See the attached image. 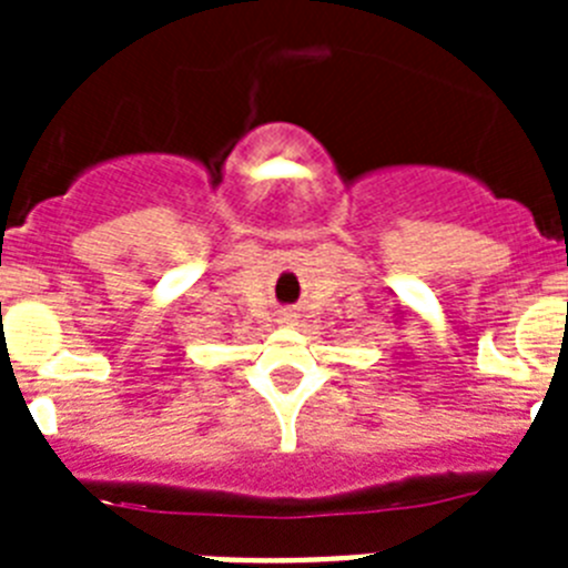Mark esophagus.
Listing matches in <instances>:
<instances>
[{"label":"esophagus","instance_id":"obj_1","mask_svg":"<svg viewBox=\"0 0 568 568\" xmlns=\"http://www.w3.org/2000/svg\"><path fill=\"white\" fill-rule=\"evenodd\" d=\"M281 324H293V315L281 313Z\"/></svg>","mask_w":568,"mask_h":568}]
</instances>
